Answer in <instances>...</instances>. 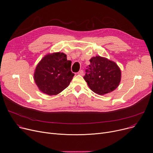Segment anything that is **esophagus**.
<instances>
[{
	"label": "esophagus",
	"instance_id": "obj_1",
	"mask_svg": "<svg viewBox=\"0 0 153 153\" xmlns=\"http://www.w3.org/2000/svg\"><path fill=\"white\" fill-rule=\"evenodd\" d=\"M78 75H84L83 70H79V71H78Z\"/></svg>",
	"mask_w": 153,
	"mask_h": 153
}]
</instances>
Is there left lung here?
Listing matches in <instances>:
<instances>
[{
  "label": "left lung",
  "mask_w": 153,
  "mask_h": 153,
  "mask_svg": "<svg viewBox=\"0 0 153 153\" xmlns=\"http://www.w3.org/2000/svg\"><path fill=\"white\" fill-rule=\"evenodd\" d=\"M84 79L92 91L104 95L114 91L120 83L121 71L115 62L96 56L90 59Z\"/></svg>",
  "instance_id": "left-lung-1"
}]
</instances>
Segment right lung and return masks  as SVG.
Instances as JSON below:
<instances>
[{"label":"right lung","instance_id":"1","mask_svg":"<svg viewBox=\"0 0 153 153\" xmlns=\"http://www.w3.org/2000/svg\"><path fill=\"white\" fill-rule=\"evenodd\" d=\"M71 63L64 53L45 56L36 68L34 75L40 90L48 95H56L65 89L75 75L71 71Z\"/></svg>","mask_w":153,"mask_h":153}]
</instances>
